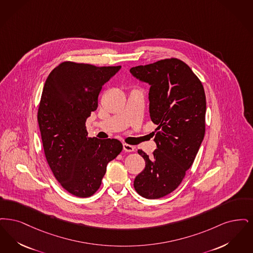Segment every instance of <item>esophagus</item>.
I'll return each instance as SVG.
<instances>
[{
    "instance_id": "1",
    "label": "esophagus",
    "mask_w": 253,
    "mask_h": 253,
    "mask_svg": "<svg viewBox=\"0 0 253 253\" xmlns=\"http://www.w3.org/2000/svg\"><path fill=\"white\" fill-rule=\"evenodd\" d=\"M123 147H124V150L126 152H133L135 150L134 146H132L130 144H127V143H124L123 144Z\"/></svg>"
}]
</instances>
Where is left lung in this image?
Here are the masks:
<instances>
[{
	"instance_id": "obj_1",
	"label": "left lung",
	"mask_w": 253,
	"mask_h": 253,
	"mask_svg": "<svg viewBox=\"0 0 253 253\" xmlns=\"http://www.w3.org/2000/svg\"><path fill=\"white\" fill-rule=\"evenodd\" d=\"M130 73L151 86L149 113L158 126L152 156L138 150L145 167L136 176L134 188L143 198H163L181 183L203 141L205 91L191 68L175 57L133 67Z\"/></svg>"
}]
</instances>
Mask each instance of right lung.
<instances>
[{
    "instance_id": "obj_1",
    "label": "right lung",
    "mask_w": 253,
    "mask_h": 253,
    "mask_svg": "<svg viewBox=\"0 0 253 253\" xmlns=\"http://www.w3.org/2000/svg\"><path fill=\"white\" fill-rule=\"evenodd\" d=\"M120 68L64 61L44 84L38 110L44 154L56 180L78 198L98 190L107 165L123 150L120 141L91 138L86 129L103 85Z\"/></svg>"
}]
</instances>
